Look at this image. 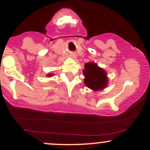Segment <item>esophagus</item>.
<instances>
[{
    "label": "esophagus",
    "instance_id": "1",
    "mask_svg": "<svg viewBox=\"0 0 150 150\" xmlns=\"http://www.w3.org/2000/svg\"><path fill=\"white\" fill-rule=\"evenodd\" d=\"M71 58H74V59H75V58H77V56H76V54H72L71 56Z\"/></svg>",
    "mask_w": 150,
    "mask_h": 150
}]
</instances>
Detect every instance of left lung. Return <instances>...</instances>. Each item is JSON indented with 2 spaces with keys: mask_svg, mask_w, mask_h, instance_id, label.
<instances>
[{
  "mask_svg": "<svg viewBox=\"0 0 150 150\" xmlns=\"http://www.w3.org/2000/svg\"><path fill=\"white\" fill-rule=\"evenodd\" d=\"M82 73L85 76L84 83L86 87L94 92L103 90L107 87V73L103 68L92 61L86 63Z\"/></svg>",
  "mask_w": 150,
  "mask_h": 150,
  "instance_id": "8db88e82",
  "label": "left lung"
}]
</instances>
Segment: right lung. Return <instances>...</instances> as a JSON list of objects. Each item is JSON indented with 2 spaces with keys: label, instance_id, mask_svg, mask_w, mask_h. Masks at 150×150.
Wrapping results in <instances>:
<instances>
[{
  "label": "right lung",
  "instance_id": "right-lung-1",
  "mask_svg": "<svg viewBox=\"0 0 150 150\" xmlns=\"http://www.w3.org/2000/svg\"><path fill=\"white\" fill-rule=\"evenodd\" d=\"M46 75H47L48 77H51L53 76V74H52V73H48Z\"/></svg>",
  "mask_w": 150,
  "mask_h": 150
}]
</instances>
